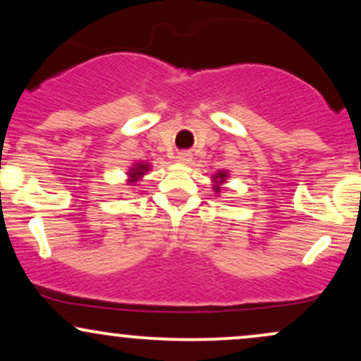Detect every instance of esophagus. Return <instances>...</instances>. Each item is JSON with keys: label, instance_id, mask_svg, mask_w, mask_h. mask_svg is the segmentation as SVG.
<instances>
[{"label": "esophagus", "instance_id": "1", "mask_svg": "<svg viewBox=\"0 0 361 361\" xmlns=\"http://www.w3.org/2000/svg\"><path fill=\"white\" fill-rule=\"evenodd\" d=\"M176 161L180 164H190V161H192V154H190V152H180V154L176 156Z\"/></svg>", "mask_w": 361, "mask_h": 361}]
</instances>
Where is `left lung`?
<instances>
[{
    "mask_svg": "<svg viewBox=\"0 0 361 361\" xmlns=\"http://www.w3.org/2000/svg\"><path fill=\"white\" fill-rule=\"evenodd\" d=\"M227 178H229V175H227V171H224V169H222V171H217V173H215V175L212 176V183H214L212 188H214L215 193H221L222 185L226 183Z\"/></svg>",
    "mask_w": 361,
    "mask_h": 361,
    "instance_id": "1",
    "label": "left lung"
}]
</instances>
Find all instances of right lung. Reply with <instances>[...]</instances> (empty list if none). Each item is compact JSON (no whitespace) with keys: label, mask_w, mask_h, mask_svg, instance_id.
<instances>
[{"label":"right lung","mask_w":361,"mask_h":361,"mask_svg":"<svg viewBox=\"0 0 361 361\" xmlns=\"http://www.w3.org/2000/svg\"><path fill=\"white\" fill-rule=\"evenodd\" d=\"M151 169V164L149 163H134L132 168L127 171V185H135L137 181L142 180V176Z\"/></svg>","instance_id":"add662e5"}]
</instances>
